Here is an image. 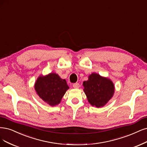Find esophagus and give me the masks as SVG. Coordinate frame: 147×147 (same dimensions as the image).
Masks as SVG:
<instances>
[{
    "mask_svg": "<svg viewBox=\"0 0 147 147\" xmlns=\"http://www.w3.org/2000/svg\"><path fill=\"white\" fill-rule=\"evenodd\" d=\"M73 87H74V88H75V89H78V88H80V84H79V83H74V84H73Z\"/></svg>",
    "mask_w": 147,
    "mask_h": 147,
    "instance_id": "34e87169",
    "label": "esophagus"
}]
</instances>
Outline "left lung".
I'll list each match as a JSON object with an SVG mask.
<instances>
[{"instance_id":"obj_1","label":"left lung","mask_w":147,"mask_h":147,"mask_svg":"<svg viewBox=\"0 0 147 147\" xmlns=\"http://www.w3.org/2000/svg\"><path fill=\"white\" fill-rule=\"evenodd\" d=\"M83 86L88 102L96 108L103 107L113 97L115 92L112 80L97 73L89 75L88 80L84 81Z\"/></svg>"}]
</instances>
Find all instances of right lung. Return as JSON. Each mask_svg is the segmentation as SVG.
I'll list each match as a JSON object with an SVG mask.
<instances>
[{
  "mask_svg": "<svg viewBox=\"0 0 147 147\" xmlns=\"http://www.w3.org/2000/svg\"><path fill=\"white\" fill-rule=\"evenodd\" d=\"M69 89L65 80L53 72L39 76L34 83L36 94L44 102L51 106L59 104Z\"/></svg>",
  "mask_w": 147,
  "mask_h": 147,
  "instance_id": "obj_1",
  "label": "right lung"
}]
</instances>
